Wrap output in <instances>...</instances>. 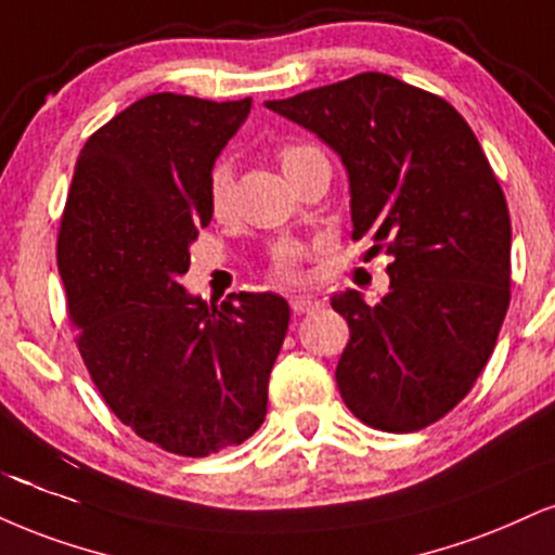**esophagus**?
I'll use <instances>...</instances> for the list:
<instances>
[{"label": "esophagus", "instance_id": "34e87169", "mask_svg": "<svg viewBox=\"0 0 555 555\" xmlns=\"http://www.w3.org/2000/svg\"><path fill=\"white\" fill-rule=\"evenodd\" d=\"M318 307H320V302L310 295H295V297H292V310H295V315H305V312L318 310Z\"/></svg>", "mask_w": 555, "mask_h": 555}]
</instances>
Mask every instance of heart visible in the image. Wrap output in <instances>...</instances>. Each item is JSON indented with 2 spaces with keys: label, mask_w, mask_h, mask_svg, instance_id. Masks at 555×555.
Returning <instances> with one entry per match:
<instances>
[{
  "label": "heart",
  "mask_w": 555,
  "mask_h": 555,
  "mask_svg": "<svg viewBox=\"0 0 555 555\" xmlns=\"http://www.w3.org/2000/svg\"><path fill=\"white\" fill-rule=\"evenodd\" d=\"M315 157H325L323 150L315 144L307 142H289L279 150V159H282V168L286 176L302 168L305 163ZM232 196V165L227 157H219L211 165L209 176H206V202L214 214H224L227 204ZM305 258L307 250L305 245L295 243V240H282V243L271 245L269 248V271L271 276H276L279 282H299L305 273Z\"/></svg>",
  "instance_id": "b5f03b06"
}]
</instances>
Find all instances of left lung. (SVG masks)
<instances>
[{
	"label": "left lung",
	"instance_id": "8db88e82",
	"mask_svg": "<svg viewBox=\"0 0 555 555\" xmlns=\"http://www.w3.org/2000/svg\"><path fill=\"white\" fill-rule=\"evenodd\" d=\"M344 159L353 240L385 250L390 292L331 299L349 323L336 383L359 422L409 434L476 385L512 299V224L476 133L444 98L383 72L266 103Z\"/></svg>",
	"mask_w": 555,
	"mask_h": 555
}]
</instances>
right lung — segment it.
<instances>
[{
    "instance_id": "add662e5",
    "label": "right lung",
    "mask_w": 555,
    "mask_h": 555,
    "mask_svg": "<svg viewBox=\"0 0 555 555\" xmlns=\"http://www.w3.org/2000/svg\"><path fill=\"white\" fill-rule=\"evenodd\" d=\"M250 105L176 92L131 103L85 142L59 224L87 372L118 422L172 455L206 457L258 431L289 328L271 292L206 305L178 284L211 222L206 176Z\"/></svg>"
}]
</instances>
